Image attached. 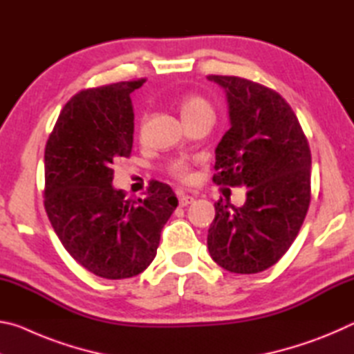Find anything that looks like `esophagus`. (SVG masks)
<instances>
[{
  "mask_svg": "<svg viewBox=\"0 0 354 354\" xmlns=\"http://www.w3.org/2000/svg\"><path fill=\"white\" fill-rule=\"evenodd\" d=\"M192 201H194V198H192L190 195H185V194L179 195V200H178V203H179V206H181V207H185L187 205H190Z\"/></svg>",
  "mask_w": 354,
  "mask_h": 354,
  "instance_id": "1",
  "label": "esophagus"
}]
</instances>
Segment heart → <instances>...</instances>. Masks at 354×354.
<instances>
[{"mask_svg":"<svg viewBox=\"0 0 354 354\" xmlns=\"http://www.w3.org/2000/svg\"><path fill=\"white\" fill-rule=\"evenodd\" d=\"M179 111H181V115L184 122H189L190 118H194L200 113L205 112H212L211 104L207 103V100L198 95H189V97H184L179 101ZM167 170H169L173 178L179 179V181L187 183L192 179V169L190 164L185 159H173L167 165Z\"/></svg>","mask_w":354,"mask_h":354,"instance_id":"b5f03b06","label":"heart"}]
</instances>
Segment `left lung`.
Here are the masks:
<instances>
[{
	"instance_id": "left-lung-1",
	"label": "left lung",
	"mask_w": 354,
	"mask_h": 354,
	"mask_svg": "<svg viewBox=\"0 0 354 354\" xmlns=\"http://www.w3.org/2000/svg\"><path fill=\"white\" fill-rule=\"evenodd\" d=\"M225 88L231 128L215 149L217 185H247L241 207L215 203L207 232L212 259L231 273L274 266L298 236L310 203V149L295 112L273 88L209 75Z\"/></svg>"
}]
</instances>
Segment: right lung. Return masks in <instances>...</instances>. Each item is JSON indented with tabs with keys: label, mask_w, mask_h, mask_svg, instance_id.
Listing matches in <instances>:
<instances>
[{
	"label": "right lung",
	"mask_w": 354,
	"mask_h": 354,
	"mask_svg": "<svg viewBox=\"0 0 354 354\" xmlns=\"http://www.w3.org/2000/svg\"><path fill=\"white\" fill-rule=\"evenodd\" d=\"M147 80L86 88L68 100L45 147L44 205L73 259L106 279L133 278L153 262L160 232L178 206L169 184L147 198L112 187L113 164L133 149L129 95Z\"/></svg>",
	"instance_id": "add662e5"
}]
</instances>
